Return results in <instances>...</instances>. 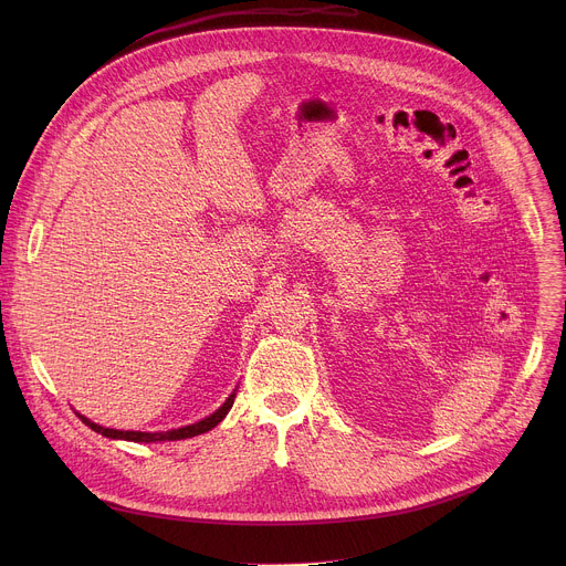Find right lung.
<instances>
[{"mask_svg": "<svg viewBox=\"0 0 566 566\" xmlns=\"http://www.w3.org/2000/svg\"><path fill=\"white\" fill-rule=\"evenodd\" d=\"M234 402V391L228 396V400L223 402V406L210 415L208 419L199 421V423H192V426H186V428H179V430H168V432H123V430H112V428H103L98 423H92L90 419H85L83 415H77L80 421H83L85 426H90L94 432L107 437V439H125V441H136V443H151V441H181V439H190V437H197V434H203L208 430H212L214 426H219L223 421V417L228 415V410L232 408Z\"/></svg>", "mask_w": 566, "mask_h": 566, "instance_id": "obj_1", "label": "right lung"}]
</instances>
